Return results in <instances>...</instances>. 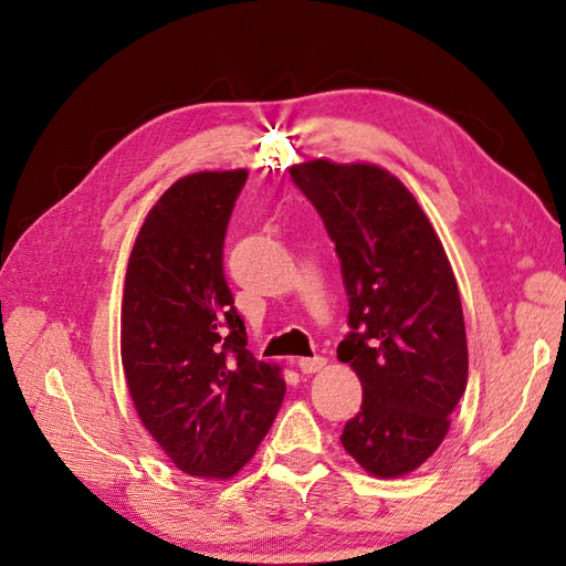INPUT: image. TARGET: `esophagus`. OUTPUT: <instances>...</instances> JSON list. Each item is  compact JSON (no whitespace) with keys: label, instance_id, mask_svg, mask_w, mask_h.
<instances>
[{"label":"esophagus","instance_id":"esophagus-1","mask_svg":"<svg viewBox=\"0 0 566 566\" xmlns=\"http://www.w3.org/2000/svg\"><path fill=\"white\" fill-rule=\"evenodd\" d=\"M300 370L304 375H312V373H318L323 366H325V358L323 356H312V358H300Z\"/></svg>","mask_w":566,"mask_h":566}]
</instances>
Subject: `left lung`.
Listing matches in <instances>:
<instances>
[{"mask_svg": "<svg viewBox=\"0 0 566 566\" xmlns=\"http://www.w3.org/2000/svg\"><path fill=\"white\" fill-rule=\"evenodd\" d=\"M335 243L349 297L337 358L364 385L342 447L375 476L420 468L443 441L468 385L458 283L430 219L378 165L290 167Z\"/></svg>", "mask_w": 566, "mask_h": 566, "instance_id": "1", "label": "left lung"}]
</instances>
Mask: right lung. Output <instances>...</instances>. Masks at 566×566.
I'll list each match as a JSON object with an SVG mask.
<instances>
[{"label":"right lung","mask_w":566,"mask_h":566,"mask_svg":"<svg viewBox=\"0 0 566 566\" xmlns=\"http://www.w3.org/2000/svg\"><path fill=\"white\" fill-rule=\"evenodd\" d=\"M245 169L198 172L153 205L129 254L123 366L142 422L191 476L229 479L254 455L285 397L256 361L224 279V238Z\"/></svg>","instance_id":"obj_1"}]
</instances>
